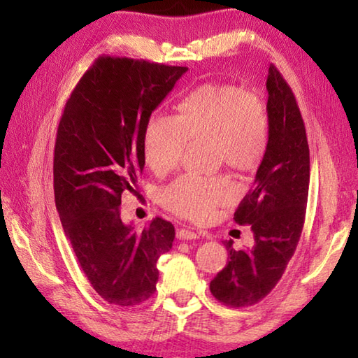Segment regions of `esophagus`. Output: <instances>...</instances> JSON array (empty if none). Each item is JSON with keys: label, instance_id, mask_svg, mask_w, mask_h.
<instances>
[{"label": "esophagus", "instance_id": "esophagus-1", "mask_svg": "<svg viewBox=\"0 0 358 358\" xmlns=\"http://www.w3.org/2000/svg\"><path fill=\"white\" fill-rule=\"evenodd\" d=\"M200 235L194 232V231H189V229H178L177 231V238L180 240H196Z\"/></svg>", "mask_w": 358, "mask_h": 358}]
</instances>
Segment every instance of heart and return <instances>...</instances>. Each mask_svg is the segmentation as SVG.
<instances>
[{
	"mask_svg": "<svg viewBox=\"0 0 358 358\" xmlns=\"http://www.w3.org/2000/svg\"><path fill=\"white\" fill-rule=\"evenodd\" d=\"M209 140L218 163L237 171L258 166L269 141V113L263 96L235 85L208 83L178 104V115H154L144 132V159L152 172L164 175L178 166L189 141ZM234 199L224 178L186 175L159 192L163 206L195 222Z\"/></svg>",
	"mask_w": 358,
	"mask_h": 358,
	"instance_id": "1",
	"label": "heart"
}]
</instances>
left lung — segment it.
Wrapping results in <instances>:
<instances>
[{
    "mask_svg": "<svg viewBox=\"0 0 358 358\" xmlns=\"http://www.w3.org/2000/svg\"><path fill=\"white\" fill-rule=\"evenodd\" d=\"M269 141L254 186L234 214L249 224L254 246L235 250L226 240L227 264L210 281V292L231 308L262 301L280 281L305 224L309 191L306 129L292 89L275 66L268 81Z\"/></svg>",
    "mask_w": 358,
    "mask_h": 358,
    "instance_id": "left-lung-1",
    "label": "left lung"
}]
</instances>
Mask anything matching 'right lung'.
I'll return each instance as SVG.
<instances>
[{"label":"right lung","instance_id":"1","mask_svg":"<svg viewBox=\"0 0 358 358\" xmlns=\"http://www.w3.org/2000/svg\"><path fill=\"white\" fill-rule=\"evenodd\" d=\"M187 67L100 57L64 106L53 152L55 204L67 240L96 294L132 308L157 291V262L175 229L157 217L141 232L120 217L121 195L136 192L150 113Z\"/></svg>","mask_w":358,"mask_h":358}]
</instances>
